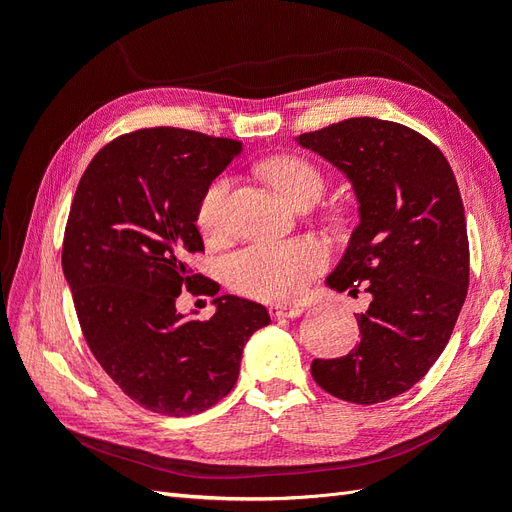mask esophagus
I'll return each instance as SVG.
<instances>
[{
  "instance_id": "1",
  "label": "esophagus",
  "mask_w": 512,
  "mask_h": 512,
  "mask_svg": "<svg viewBox=\"0 0 512 512\" xmlns=\"http://www.w3.org/2000/svg\"><path fill=\"white\" fill-rule=\"evenodd\" d=\"M273 318H297L303 314V307L299 305H288V303H273L269 307Z\"/></svg>"
}]
</instances>
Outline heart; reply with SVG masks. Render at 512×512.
<instances>
[{
    "label": "heart",
    "mask_w": 512,
    "mask_h": 512,
    "mask_svg": "<svg viewBox=\"0 0 512 512\" xmlns=\"http://www.w3.org/2000/svg\"><path fill=\"white\" fill-rule=\"evenodd\" d=\"M262 173L292 205L318 200L324 190L320 170L299 156H275L262 164ZM230 175L215 177L198 203V226L205 235H218L224 226ZM324 252L312 241H267L245 247L226 265L230 286L256 299L290 301L307 288L322 269Z\"/></svg>",
    "instance_id": "obj_1"
}]
</instances>
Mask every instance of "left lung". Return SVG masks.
<instances>
[{
    "instance_id": "left-lung-1",
    "label": "left lung",
    "mask_w": 512,
    "mask_h": 512,
    "mask_svg": "<svg viewBox=\"0 0 512 512\" xmlns=\"http://www.w3.org/2000/svg\"><path fill=\"white\" fill-rule=\"evenodd\" d=\"M350 181L359 224L327 275L335 292L365 288L361 342L314 359L324 391L352 404L406 393L446 348L466 301L470 250L457 179L442 151L395 121L354 117L294 138Z\"/></svg>"
}]
</instances>
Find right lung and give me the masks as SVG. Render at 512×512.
Wrapping results in <instances>:
<instances>
[{
  "instance_id": "obj_1",
  "label": "right lung",
  "mask_w": 512,
  "mask_h": 512,
  "mask_svg": "<svg viewBox=\"0 0 512 512\" xmlns=\"http://www.w3.org/2000/svg\"><path fill=\"white\" fill-rule=\"evenodd\" d=\"M241 151L230 138L138 130L102 147L76 188L61 254L76 316L106 374L153 412L218 404L247 339L271 322L265 305L218 297L220 286L188 267V254L205 250L200 196ZM181 287L214 297L209 321L178 314Z\"/></svg>"
}]
</instances>
